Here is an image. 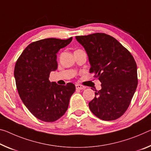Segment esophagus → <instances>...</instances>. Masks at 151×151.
<instances>
[{
    "mask_svg": "<svg viewBox=\"0 0 151 151\" xmlns=\"http://www.w3.org/2000/svg\"><path fill=\"white\" fill-rule=\"evenodd\" d=\"M86 87L85 86H83L82 85H76V88H77V89H79V90H83V89H85Z\"/></svg>",
    "mask_w": 151,
    "mask_h": 151,
    "instance_id": "1",
    "label": "esophagus"
}]
</instances>
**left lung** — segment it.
Returning a JSON list of instances; mask_svg holds the SVG:
<instances>
[{
  "mask_svg": "<svg viewBox=\"0 0 151 151\" xmlns=\"http://www.w3.org/2000/svg\"><path fill=\"white\" fill-rule=\"evenodd\" d=\"M84 47L94 73L101 83L95 98L88 103L92 113L106 121L125 113L138 85L137 66L132 55L118 40L106 33L76 36Z\"/></svg>",
  "mask_w": 151,
  "mask_h": 151,
  "instance_id": "obj_1",
  "label": "left lung"
}]
</instances>
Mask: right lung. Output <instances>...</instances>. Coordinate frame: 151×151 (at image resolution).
Returning a JSON list of instances; mask_svg holds the SVG:
<instances>
[{
    "label": "right lung",
    "mask_w": 151,
    "mask_h": 151,
    "mask_svg": "<svg viewBox=\"0 0 151 151\" xmlns=\"http://www.w3.org/2000/svg\"><path fill=\"white\" fill-rule=\"evenodd\" d=\"M72 40L47 38L32 42L16 62L14 76L19 95L29 111L42 121L52 122L61 118L75 91L73 83L59 85L49 80L50 73L58 68L56 54Z\"/></svg>",
    "instance_id": "obj_1"
}]
</instances>
